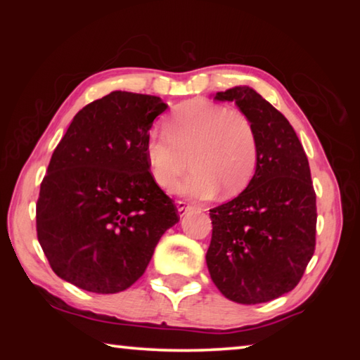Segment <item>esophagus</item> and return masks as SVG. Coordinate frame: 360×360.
<instances>
[{"mask_svg": "<svg viewBox=\"0 0 360 360\" xmlns=\"http://www.w3.org/2000/svg\"><path fill=\"white\" fill-rule=\"evenodd\" d=\"M176 206H178V214H179L181 217L186 216L187 211L192 210V206L188 205L187 202H178V203H176Z\"/></svg>", "mask_w": 360, "mask_h": 360, "instance_id": "1", "label": "esophagus"}]
</instances>
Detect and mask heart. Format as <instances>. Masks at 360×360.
I'll return each instance as SVG.
<instances>
[{
	"mask_svg": "<svg viewBox=\"0 0 360 360\" xmlns=\"http://www.w3.org/2000/svg\"><path fill=\"white\" fill-rule=\"evenodd\" d=\"M167 133L154 131L144 152L152 178L169 188L188 167L193 172L176 186L192 198H210L222 188L231 197L248 187L257 167L259 143L252 122L240 111L203 100L181 105L172 114Z\"/></svg>",
	"mask_w": 360,
	"mask_h": 360,
	"instance_id": "1",
	"label": "heart"
}]
</instances>
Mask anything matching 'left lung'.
Masks as SVG:
<instances>
[{
	"label": "left lung",
	"instance_id": "obj_1",
	"mask_svg": "<svg viewBox=\"0 0 360 360\" xmlns=\"http://www.w3.org/2000/svg\"><path fill=\"white\" fill-rule=\"evenodd\" d=\"M252 122L257 167L238 197L210 210L206 265L229 300L255 304L288 294L316 245V193L308 158L289 120L248 85L217 92Z\"/></svg>",
	"mask_w": 360,
	"mask_h": 360
}]
</instances>
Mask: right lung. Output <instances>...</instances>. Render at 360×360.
Segmentation results:
<instances>
[{
	"mask_svg": "<svg viewBox=\"0 0 360 360\" xmlns=\"http://www.w3.org/2000/svg\"><path fill=\"white\" fill-rule=\"evenodd\" d=\"M158 96L114 90L72 117L36 205L39 245L58 278L115 294L143 276L178 210L149 173Z\"/></svg>",
	"mask_w": 360,
	"mask_h": 360,
	"instance_id": "right-lung-1",
	"label": "right lung"
}]
</instances>
